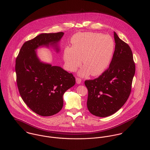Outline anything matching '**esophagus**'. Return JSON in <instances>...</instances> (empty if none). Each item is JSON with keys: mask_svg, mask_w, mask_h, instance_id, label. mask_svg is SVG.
Returning <instances> with one entry per match:
<instances>
[{"mask_svg": "<svg viewBox=\"0 0 150 150\" xmlns=\"http://www.w3.org/2000/svg\"><path fill=\"white\" fill-rule=\"evenodd\" d=\"M81 82H82V80L80 78H76V82L77 84H81Z\"/></svg>", "mask_w": 150, "mask_h": 150, "instance_id": "1", "label": "esophagus"}]
</instances>
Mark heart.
Here are the masks:
<instances>
[{"mask_svg": "<svg viewBox=\"0 0 150 150\" xmlns=\"http://www.w3.org/2000/svg\"><path fill=\"white\" fill-rule=\"evenodd\" d=\"M71 42L72 47L66 46L63 54L69 71H75L83 61L84 66L79 75L85 76L90 73L97 76L110 65L115 50V42L111 36L98 32H80L72 37Z\"/></svg>", "mask_w": 150, "mask_h": 150, "instance_id": "b5f03b06", "label": "heart"}]
</instances>
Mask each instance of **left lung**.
<instances>
[{
	"label": "left lung",
	"instance_id": "8db88e82",
	"mask_svg": "<svg viewBox=\"0 0 150 150\" xmlns=\"http://www.w3.org/2000/svg\"><path fill=\"white\" fill-rule=\"evenodd\" d=\"M115 51L109 68L98 78L87 80V107L99 117L110 116L124 105L131 92L135 64L129 46L114 32Z\"/></svg>",
	"mask_w": 150,
	"mask_h": 150
}]
</instances>
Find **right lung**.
Segmentation results:
<instances>
[{"label": "right lung", "instance_id": "obj_1", "mask_svg": "<svg viewBox=\"0 0 150 150\" xmlns=\"http://www.w3.org/2000/svg\"><path fill=\"white\" fill-rule=\"evenodd\" d=\"M64 32L41 33L24 43L16 61L17 83L27 106L36 114L49 117L58 113L63 106V94L74 86L75 79L59 66L42 61L36 50L52 47L60 52Z\"/></svg>", "mask_w": 150, "mask_h": 150}]
</instances>
